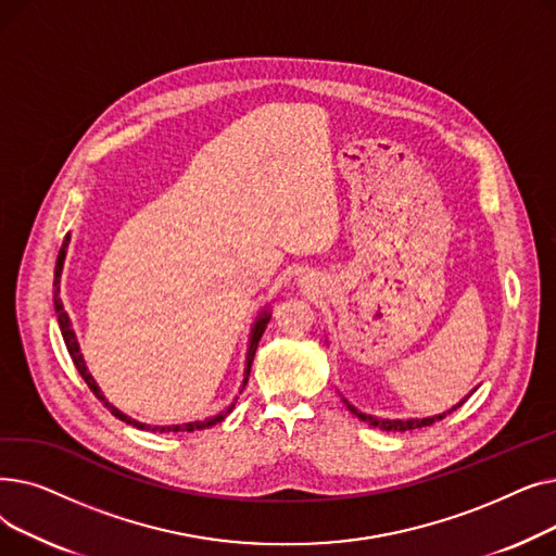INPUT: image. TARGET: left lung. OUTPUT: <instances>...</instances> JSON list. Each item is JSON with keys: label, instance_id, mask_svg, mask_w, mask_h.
Masks as SVG:
<instances>
[{"label": "left lung", "instance_id": "left-lung-1", "mask_svg": "<svg viewBox=\"0 0 556 556\" xmlns=\"http://www.w3.org/2000/svg\"><path fill=\"white\" fill-rule=\"evenodd\" d=\"M462 403H464V401H459L455 407H451L448 415H451L453 410H457V407H459ZM344 405L349 407V413H354L361 421H367L369 426H378V428H383V430H399V432H403V430H417V428H424V426H432L434 421H440V419L446 417V413H444V415L426 417V419H376V417H371V415H365V413L356 410V407H354L352 403H349V401H344Z\"/></svg>", "mask_w": 556, "mask_h": 556}]
</instances>
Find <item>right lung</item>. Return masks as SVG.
<instances>
[{"instance_id":"add662e5","label":"right lung","mask_w":556,"mask_h":556,"mask_svg":"<svg viewBox=\"0 0 556 556\" xmlns=\"http://www.w3.org/2000/svg\"><path fill=\"white\" fill-rule=\"evenodd\" d=\"M67 245H70V233L65 237L63 248H61V252H58V258H55V273H53V306H55V315H58V325H61L63 340H65V344H67V352H70V356H72V361H74V365H76L78 374L83 376V381L87 383V388H90V390L94 392V396H97L99 401H103V405H108V407H110V413H112L114 417H119L122 421H126V424H130V426H135V428H139V430H153V432H193V430H204V428H210V426L220 424V421L231 413L233 403L227 407L225 413H218V415H214V417H210V419L191 421V424H175V426H146V424L135 421L132 417L124 415L122 410H116V407H114L112 403H108V399L103 396V392L99 390L97 381L92 378V374L87 371V367H85V361H83V354H80V346H78L76 333H74L72 323H70V315H67V311L63 308V300H61V275H63V263H65ZM268 323H270V313L263 311V313L258 315L256 323H254V327H252L250 344H248V356H245V378H243V388H245V383H248V376H250V369H252V361H254V354H256L258 340H261L263 331H266V325H268ZM243 388H241V392H243Z\"/></svg>"}]
</instances>
